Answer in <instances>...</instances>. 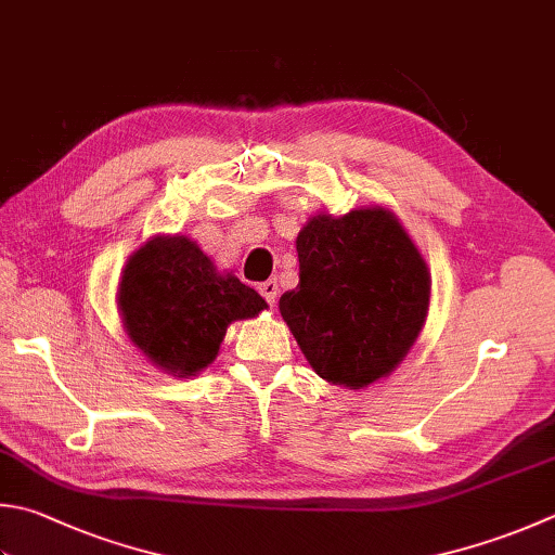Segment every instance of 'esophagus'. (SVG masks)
Wrapping results in <instances>:
<instances>
[{
  "mask_svg": "<svg viewBox=\"0 0 555 555\" xmlns=\"http://www.w3.org/2000/svg\"><path fill=\"white\" fill-rule=\"evenodd\" d=\"M258 292L260 295H263V299L268 301L270 307L275 305V299H278V292H280V287H278V280H266V282H260L258 285Z\"/></svg>",
  "mask_w": 555,
  "mask_h": 555,
  "instance_id": "1",
  "label": "esophagus"
}]
</instances>
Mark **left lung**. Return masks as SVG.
<instances>
[{
	"label": "left lung",
	"mask_w": 555,
	"mask_h": 555,
	"mask_svg": "<svg viewBox=\"0 0 555 555\" xmlns=\"http://www.w3.org/2000/svg\"><path fill=\"white\" fill-rule=\"evenodd\" d=\"M299 285L280 313L321 379L364 389L411 350L430 305L427 266L384 207L319 215L297 236Z\"/></svg>",
	"instance_id": "8db88e82"
}]
</instances>
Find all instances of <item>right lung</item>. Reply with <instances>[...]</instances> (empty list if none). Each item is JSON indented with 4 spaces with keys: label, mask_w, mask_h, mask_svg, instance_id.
<instances>
[{
    "label": "right lung",
    "mask_w": 555,
    "mask_h": 555,
    "mask_svg": "<svg viewBox=\"0 0 555 555\" xmlns=\"http://www.w3.org/2000/svg\"><path fill=\"white\" fill-rule=\"evenodd\" d=\"M118 307L132 343L176 376H193L217 358L227 326L268 305L185 236H156L122 270Z\"/></svg>",
    "instance_id": "add662e5"
}]
</instances>
